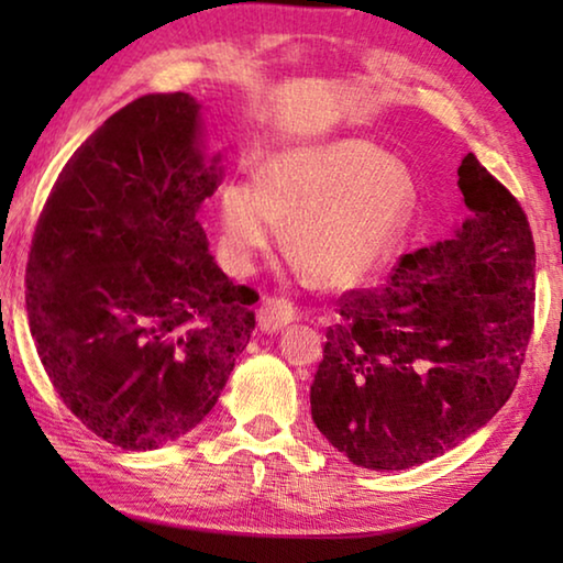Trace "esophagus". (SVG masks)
Returning a JSON list of instances; mask_svg holds the SVG:
<instances>
[{
    "label": "esophagus",
    "instance_id": "34e87169",
    "mask_svg": "<svg viewBox=\"0 0 563 563\" xmlns=\"http://www.w3.org/2000/svg\"><path fill=\"white\" fill-rule=\"evenodd\" d=\"M298 318V310L292 308V302L283 298H263L258 308V328L263 332H275L283 330L285 325Z\"/></svg>",
    "mask_w": 563,
    "mask_h": 563
}]
</instances>
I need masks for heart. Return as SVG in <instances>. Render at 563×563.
Returning <instances> with one entry per match:
<instances>
[{"mask_svg":"<svg viewBox=\"0 0 563 563\" xmlns=\"http://www.w3.org/2000/svg\"><path fill=\"white\" fill-rule=\"evenodd\" d=\"M415 203L405 164L362 139L288 148L261 180H233L218 196L228 258L247 268L280 241L322 285H355L383 263Z\"/></svg>","mask_w":563,"mask_h":563,"instance_id":"1","label":"heart"}]
</instances>
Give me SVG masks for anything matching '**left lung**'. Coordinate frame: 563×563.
<instances>
[{"instance_id": "8db88e82", "label": "left lung", "mask_w": 563, "mask_h": 563, "mask_svg": "<svg viewBox=\"0 0 563 563\" xmlns=\"http://www.w3.org/2000/svg\"><path fill=\"white\" fill-rule=\"evenodd\" d=\"M470 216L407 253L379 288L340 298L310 387L312 422L365 470L454 450L517 387L533 328V238L517 198L474 154L456 170Z\"/></svg>"}]
</instances>
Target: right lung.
I'll return each mask as SVG.
<instances>
[{
  "instance_id": "1",
  "label": "right lung",
  "mask_w": 563,
  "mask_h": 563,
  "mask_svg": "<svg viewBox=\"0 0 563 563\" xmlns=\"http://www.w3.org/2000/svg\"><path fill=\"white\" fill-rule=\"evenodd\" d=\"M201 103L146 93L74 151L26 263L36 352L64 405L121 450L201 422L255 328L258 292L228 280L198 211L221 184Z\"/></svg>"
}]
</instances>
